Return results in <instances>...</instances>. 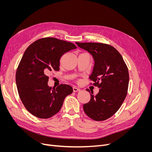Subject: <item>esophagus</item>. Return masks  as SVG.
Here are the masks:
<instances>
[{
    "instance_id": "esophagus-1",
    "label": "esophagus",
    "mask_w": 152,
    "mask_h": 152,
    "mask_svg": "<svg viewBox=\"0 0 152 152\" xmlns=\"http://www.w3.org/2000/svg\"><path fill=\"white\" fill-rule=\"evenodd\" d=\"M73 92H79V91H80V89L77 88V87H73Z\"/></svg>"
}]
</instances>
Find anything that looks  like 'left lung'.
<instances>
[{
    "label": "left lung",
    "mask_w": 152,
    "mask_h": 152,
    "mask_svg": "<svg viewBox=\"0 0 152 152\" xmlns=\"http://www.w3.org/2000/svg\"><path fill=\"white\" fill-rule=\"evenodd\" d=\"M88 51L95 60L89 77L99 92L83 105L85 113L94 121H102L112 116L121 107L129 86V71L121 55L110 45L96 42H76ZM92 84V83H90Z\"/></svg>",
    "instance_id": "1"
}]
</instances>
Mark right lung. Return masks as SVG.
Returning <instances> with one entry per match:
<instances>
[{
    "instance_id": "1",
    "label": "right lung",
    "mask_w": 152,
    "mask_h": 152,
    "mask_svg": "<svg viewBox=\"0 0 152 152\" xmlns=\"http://www.w3.org/2000/svg\"><path fill=\"white\" fill-rule=\"evenodd\" d=\"M76 48L73 43L53 37L38 39L27 48L16 72V84L23 104L31 114L41 119L53 116L73 92L68 84L52 89L47 84V75L59 71L61 56Z\"/></svg>"
}]
</instances>
